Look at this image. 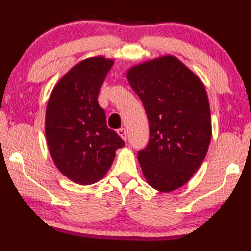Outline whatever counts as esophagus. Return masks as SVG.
Instances as JSON below:
<instances>
[{"label":"esophagus","instance_id":"34e87169","mask_svg":"<svg viewBox=\"0 0 251 251\" xmlns=\"http://www.w3.org/2000/svg\"><path fill=\"white\" fill-rule=\"evenodd\" d=\"M116 132H118V135L121 137L123 140H126V129H123V128L118 129V130H116Z\"/></svg>","mask_w":251,"mask_h":251}]
</instances>
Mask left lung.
<instances>
[{
    "mask_svg": "<svg viewBox=\"0 0 251 251\" xmlns=\"http://www.w3.org/2000/svg\"><path fill=\"white\" fill-rule=\"evenodd\" d=\"M126 77L149 119V143L138 152L144 176L157 191L177 190L203 162L210 143V107L204 85L173 56L131 67Z\"/></svg>",
    "mask_w": 251,
    "mask_h": 251,
    "instance_id": "obj_1",
    "label": "left lung"
}]
</instances>
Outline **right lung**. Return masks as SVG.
Wrapping results in <instances>:
<instances>
[{
	"mask_svg": "<svg viewBox=\"0 0 251 251\" xmlns=\"http://www.w3.org/2000/svg\"><path fill=\"white\" fill-rule=\"evenodd\" d=\"M112 59L88 58L56 84L47 105L46 136L54 164L68 179L80 185L105 176L125 142L106 125L98 95Z\"/></svg>",
	"mask_w": 251,
	"mask_h": 251,
	"instance_id": "right-lung-1",
	"label": "right lung"
}]
</instances>
